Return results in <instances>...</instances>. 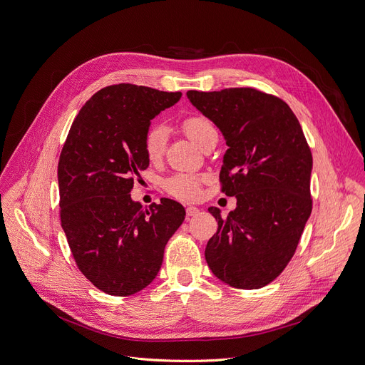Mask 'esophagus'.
I'll list each match as a JSON object with an SVG mask.
<instances>
[{
  "instance_id": "34e87169",
  "label": "esophagus",
  "mask_w": 365,
  "mask_h": 365,
  "mask_svg": "<svg viewBox=\"0 0 365 365\" xmlns=\"http://www.w3.org/2000/svg\"><path fill=\"white\" fill-rule=\"evenodd\" d=\"M185 212H187V217L197 215V214H199V207H196V206H187Z\"/></svg>"
}]
</instances>
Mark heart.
I'll list each match as a JSON object with an SVG mask.
<instances>
[{"label": "heart", "instance_id": "heart-1", "mask_svg": "<svg viewBox=\"0 0 365 365\" xmlns=\"http://www.w3.org/2000/svg\"><path fill=\"white\" fill-rule=\"evenodd\" d=\"M182 129L187 136L199 147L207 140V138L217 133V129L212 121L200 114L188 115L182 120ZM168 132L163 125H151L144 135V153L150 162H159L166 150ZM202 177L190 172H178L163 181V188L166 193L178 199H195L200 193Z\"/></svg>", "mask_w": 365, "mask_h": 365}]
</instances>
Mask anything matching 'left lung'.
Masks as SVG:
<instances>
[{"label":"left lung","instance_id":"1","mask_svg":"<svg viewBox=\"0 0 365 365\" xmlns=\"http://www.w3.org/2000/svg\"><path fill=\"white\" fill-rule=\"evenodd\" d=\"M187 96L225 138L221 192L237 199L225 218L207 207L218 230L206 245V263L230 287L262 288L289 263L312 212V153L303 129L285 101L254 88Z\"/></svg>","mask_w":365,"mask_h":365}]
</instances>
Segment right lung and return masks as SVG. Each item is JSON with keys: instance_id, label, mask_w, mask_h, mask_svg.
Masks as SVG:
<instances>
[{"instance_id": "1", "label": "right lung", "mask_w": 365, "mask_h": 365, "mask_svg": "<svg viewBox=\"0 0 365 365\" xmlns=\"http://www.w3.org/2000/svg\"><path fill=\"white\" fill-rule=\"evenodd\" d=\"M181 95L130 83L107 86L81 107L62 147L61 225L80 272L110 296H132L151 284L185 218L175 200L143 210L129 195L150 163L143 145L150 121Z\"/></svg>"}]
</instances>
